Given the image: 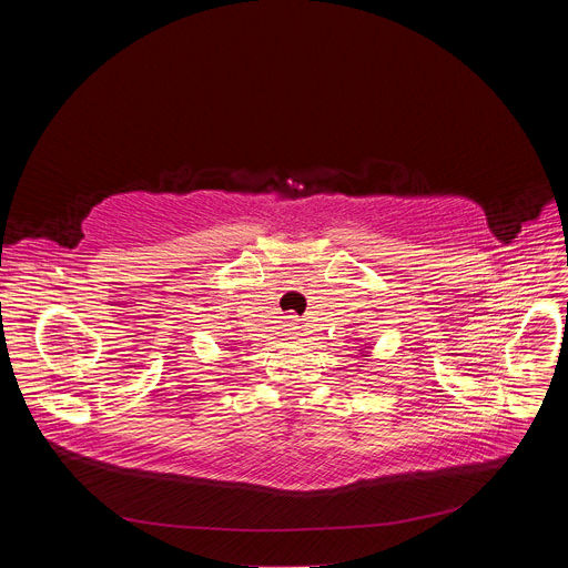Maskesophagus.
Wrapping results in <instances>:
<instances>
[{
  "label": "esophagus",
  "instance_id": "1",
  "mask_svg": "<svg viewBox=\"0 0 568 568\" xmlns=\"http://www.w3.org/2000/svg\"><path fill=\"white\" fill-rule=\"evenodd\" d=\"M290 318H292V316H290Z\"/></svg>",
  "mask_w": 568,
  "mask_h": 568
}]
</instances>
